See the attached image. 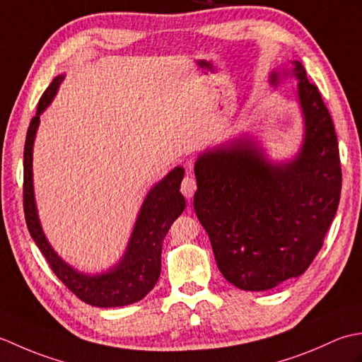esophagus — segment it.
Listing matches in <instances>:
<instances>
[{
  "label": "esophagus",
  "mask_w": 362,
  "mask_h": 362,
  "mask_svg": "<svg viewBox=\"0 0 362 362\" xmlns=\"http://www.w3.org/2000/svg\"><path fill=\"white\" fill-rule=\"evenodd\" d=\"M196 189H197V185H196V179H194V175L191 174V173H188V174L185 175V179L182 180V185H180L182 194L185 196L187 199H191V197L194 196Z\"/></svg>",
  "instance_id": "esophagus-1"
}]
</instances>
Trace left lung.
Segmentation results:
<instances>
[{"label":"left lung","instance_id":"obj_1","mask_svg":"<svg viewBox=\"0 0 362 362\" xmlns=\"http://www.w3.org/2000/svg\"><path fill=\"white\" fill-rule=\"evenodd\" d=\"M297 83L303 140L292 158L274 161L241 135L204 151L194 163V211L209 233L224 279L243 291H267L302 275L316 258L339 205L337 136L317 87L298 60L272 71Z\"/></svg>","mask_w":362,"mask_h":362}]
</instances>
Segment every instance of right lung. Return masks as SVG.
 <instances>
[{
    "instance_id": "right-lung-1",
    "label": "right lung",
    "mask_w": 362,
    "mask_h": 362,
    "mask_svg": "<svg viewBox=\"0 0 362 362\" xmlns=\"http://www.w3.org/2000/svg\"><path fill=\"white\" fill-rule=\"evenodd\" d=\"M64 78V74L56 76L51 86L46 88L26 134L23 199H25L28 230L37 247L40 249L43 257L49 263L52 272L82 302L91 306H99V308L132 305L148 296V292L156 286L160 276L161 244H163L169 227L180 216L187 205L185 197L180 193V183L185 169L182 166L174 168L157 185L149 189L140 211H138L124 255L119 258L117 264L99 274L81 272L71 264H68L52 249L43 232L37 211L33 177V152L37 129L40 124V115L57 95L59 86L62 83Z\"/></svg>"
}]
</instances>
